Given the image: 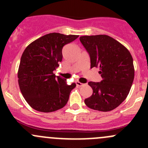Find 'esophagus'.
<instances>
[{
    "label": "esophagus",
    "mask_w": 148,
    "mask_h": 148,
    "mask_svg": "<svg viewBox=\"0 0 148 148\" xmlns=\"http://www.w3.org/2000/svg\"><path fill=\"white\" fill-rule=\"evenodd\" d=\"M76 84H77V86H84V84L79 82H76Z\"/></svg>",
    "instance_id": "1"
}]
</instances>
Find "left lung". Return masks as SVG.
Wrapping results in <instances>:
<instances>
[{
  "label": "left lung",
  "instance_id": "8db88e82",
  "mask_svg": "<svg viewBox=\"0 0 148 148\" xmlns=\"http://www.w3.org/2000/svg\"><path fill=\"white\" fill-rule=\"evenodd\" d=\"M80 41L90 57L91 69H99L102 80L89 82L92 88L91 97L84 99L88 107L109 112L126 99L135 76L133 59L122 44L107 35L84 36Z\"/></svg>",
  "mask_w": 148,
  "mask_h": 148
}]
</instances>
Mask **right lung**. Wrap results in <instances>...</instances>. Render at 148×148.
<instances>
[{
	"instance_id": "obj_1",
	"label": "right lung",
	"mask_w": 148,
	"mask_h": 148,
	"mask_svg": "<svg viewBox=\"0 0 148 148\" xmlns=\"http://www.w3.org/2000/svg\"><path fill=\"white\" fill-rule=\"evenodd\" d=\"M79 36L51 33L30 44L21 58L18 71L21 92L28 104L41 112H51L66 104L75 83L53 73L62 61L64 46Z\"/></svg>"
}]
</instances>
